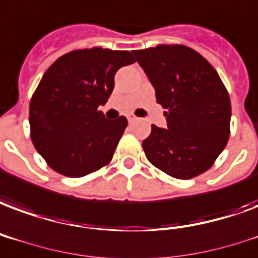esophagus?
Here are the masks:
<instances>
[{"mask_svg": "<svg viewBox=\"0 0 258 258\" xmlns=\"http://www.w3.org/2000/svg\"><path fill=\"white\" fill-rule=\"evenodd\" d=\"M136 119H137V118L135 117V115H127V121H129V122H135Z\"/></svg>", "mask_w": 258, "mask_h": 258, "instance_id": "esophagus-1", "label": "esophagus"}]
</instances>
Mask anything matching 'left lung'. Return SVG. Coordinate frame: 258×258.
<instances>
[{"label":"left lung","instance_id":"left-lung-1","mask_svg":"<svg viewBox=\"0 0 258 258\" xmlns=\"http://www.w3.org/2000/svg\"><path fill=\"white\" fill-rule=\"evenodd\" d=\"M133 53L167 119V129L152 125L143 141L147 159L178 179L205 173L230 137L231 102L218 72L183 44H158Z\"/></svg>","mask_w":258,"mask_h":258}]
</instances>
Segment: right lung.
Returning <instances> with one entry per match:
<instances>
[{
  "label": "right lung",
  "mask_w": 258,
  "mask_h": 258,
  "mask_svg": "<svg viewBox=\"0 0 258 258\" xmlns=\"http://www.w3.org/2000/svg\"><path fill=\"white\" fill-rule=\"evenodd\" d=\"M133 62L127 50L79 48L44 72L30 102V136L48 167L80 178L111 162L127 119H106L99 106L118 69Z\"/></svg>",
  "instance_id": "obj_1"
}]
</instances>
